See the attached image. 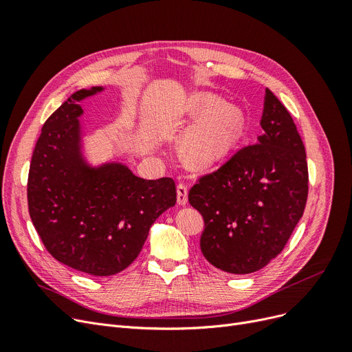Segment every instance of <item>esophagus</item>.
<instances>
[{
    "mask_svg": "<svg viewBox=\"0 0 352 352\" xmlns=\"http://www.w3.org/2000/svg\"><path fill=\"white\" fill-rule=\"evenodd\" d=\"M176 190H177V204L179 206H186V202H188V186L185 184H179Z\"/></svg>",
    "mask_w": 352,
    "mask_h": 352,
    "instance_id": "esophagus-1",
    "label": "esophagus"
}]
</instances>
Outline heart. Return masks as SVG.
<instances>
[{
	"mask_svg": "<svg viewBox=\"0 0 352 352\" xmlns=\"http://www.w3.org/2000/svg\"><path fill=\"white\" fill-rule=\"evenodd\" d=\"M186 111L204 119L197 122L182 138L180 151L185 162L197 170L217 166L242 140L247 126L245 113L212 94L190 95Z\"/></svg>",
	"mask_w": 352,
	"mask_h": 352,
	"instance_id": "b5f03b06",
	"label": "heart"
}]
</instances>
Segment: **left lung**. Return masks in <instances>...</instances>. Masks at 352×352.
Masks as SVG:
<instances>
[{"label":"left lung","instance_id":"left-lung-1","mask_svg":"<svg viewBox=\"0 0 352 352\" xmlns=\"http://www.w3.org/2000/svg\"><path fill=\"white\" fill-rule=\"evenodd\" d=\"M260 124L257 142L201 177L188 195L204 217L202 255L233 274L254 273L278 257L307 202L305 148L289 111L270 89Z\"/></svg>","mask_w":352,"mask_h":352}]
</instances>
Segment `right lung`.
I'll return each instance as SVG.
<instances>
[{
    "label": "right lung",
    "instance_id": "1",
    "mask_svg": "<svg viewBox=\"0 0 352 352\" xmlns=\"http://www.w3.org/2000/svg\"><path fill=\"white\" fill-rule=\"evenodd\" d=\"M80 89L44 123L32 155V223L57 261L92 276L124 270L140 255L153 223L176 204L175 180L138 177L120 162L91 164L83 154Z\"/></svg>",
    "mask_w": 352,
    "mask_h": 352
}]
</instances>
